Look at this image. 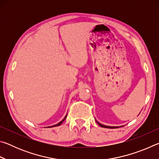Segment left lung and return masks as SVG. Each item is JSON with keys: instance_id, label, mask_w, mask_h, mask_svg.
Here are the masks:
<instances>
[{"instance_id": "obj_1", "label": "left lung", "mask_w": 159, "mask_h": 159, "mask_svg": "<svg viewBox=\"0 0 159 159\" xmlns=\"http://www.w3.org/2000/svg\"><path fill=\"white\" fill-rule=\"evenodd\" d=\"M96 122L98 123V125H99V126H101V127H102V128H118V127H121V126H108V125H104L101 124V123H99V122L97 121V120H96Z\"/></svg>"}]
</instances>
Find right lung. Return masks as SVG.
<instances>
[{"instance_id":"1","label":"right lung","mask_w":159,"mask_h":159,"mask_svg":"<svg viewBox=\"0 0 159 159\" xmlns=\"http://www.w3.org/2000/svg\"><path fill=\"white\" fill-rule=\"evenodd\" d=\"M66 116H67V114L66 115V116H65V117H64V119H63L62 120H61V121H60V123H57V124H56V125H52V126H48V127H47V128H52V127H55V126H59V125H60L61 124V123H63V121H64V120L66 119Z\"/></svg>"}]
</instances>
